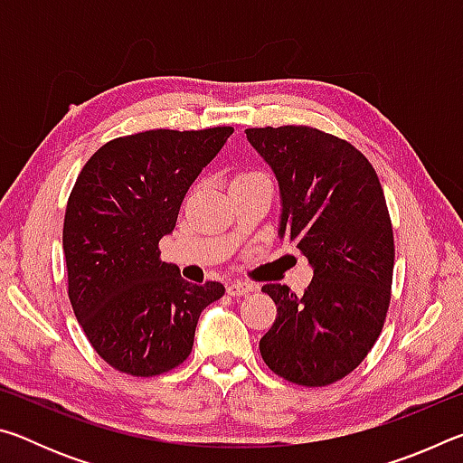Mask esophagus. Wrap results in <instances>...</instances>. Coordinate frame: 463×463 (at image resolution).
I'll list each match as a JSON object with an SVG mask.
<instances>
[{
	"instance_id": "esophagus-1",
	"label": "esophagus",
	"mask_w": 463,
	"mask_h": 463,
	"mask_svg": "<svg viewBox=\"0 0 463 463\" xmlns=\"http://www.w3.org/2000/svg\"><path fill=\"white\" fill-rule=\"evenodd\" d=\"M226 292L231 296H242V294L255 292V284H249V281H232V284L226 286Z\"/></svg>"
}]
</instances>
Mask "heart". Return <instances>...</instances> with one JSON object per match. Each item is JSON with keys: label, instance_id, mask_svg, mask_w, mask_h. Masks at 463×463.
<instances>
[{"label": "heart", "instance_id": "b5f03b06", "mask_svg": "<svg viewBox=\"0 0 463 463\" xmlns=\"http://www.w3.org/2000/svg\"><path fill=\"white\" fill-rule=\"evenodd\" d=\"M255 177H265V175H261V174H247V175H241L237 182H242V179H255Z\"/></svg>", "mask_w": 463, "mask_h": 463}]
</instances>
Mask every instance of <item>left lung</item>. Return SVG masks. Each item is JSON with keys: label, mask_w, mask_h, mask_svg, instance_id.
Returning a JSON list of instances; mask_svg holds the SVG:
<instances>
[{"label": "left lung", "mask_w": 463, "mask_h": 463, "mask_svg": "<svg viewBox=\"0 0 463 463\" xmlns=\"http://www.w3.org/2000/svg\"><path fill=\"white\" fill-rule=\"evenodd\" d=\"M279 185L278 237L312 268L302 296L265 284L278 307L263 362L300 386H328L364 362L390 304L394 237L380 179L347 140L310 127L247 128Z\"/></svg>", "instance_id": "obj_1"}]
</instances>
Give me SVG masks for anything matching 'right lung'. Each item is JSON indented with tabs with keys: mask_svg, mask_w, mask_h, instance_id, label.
<instances>
[{
	"mask_svg": "<svg viewBox=\"0 0 463 463\" xmlns=\"http://www.w3.org/2000/svg\"><path fill=\"white\" fill-rule=\"evenodd\" d=\"M231 135L216 127L114 138L77 177L62 226L69 300L91 347L118 372L148 378L184 364L202 310L224 294L218 281L195 286L161 261L159 241Z\"/></svg>",
	"mask_w": 463,
	"mask_h": 463,
	"instance_id": "right-lung-1",
	"label": "right lung"
}]
</instances>
